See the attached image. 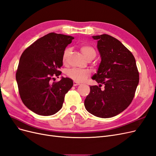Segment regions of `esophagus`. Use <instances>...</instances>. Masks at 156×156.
<instances>
[{
  "instance_id": "obj_1",
  "label": "esophagus",
  "mask_w": 156,
  "mask_h": 156,
  "mask_svg": "<svg viewBox=\"0 0 156 156\" xmlns=\"http://www.w3.org/2000/svg\"><path fill=\"white\" fill-rule=\"evenodd\" d=\"M79 84H80L79 83H78L77 81H73V86H74V87H76V86H78Z\"/></svg>"
}]
</instances>
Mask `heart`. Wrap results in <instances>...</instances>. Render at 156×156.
I'll return each instance as SVG.
<instances>
[{
  "instance_id": "heart-1",
  "label": "heart",
  "mask_w": 156,
  "mask_h": 156,
  "mask_svg": "<svg viewBox=\"0 0 156 156\" xmlns=\"http://www.w3.org/2000/svg\"><path fill=\"white\" fill-rule=\"evenodd\" d=\"M80 49L86 58H87L91 55L95 56V50L92 46H90L89 44H83L80 45ZM69 51H70L69 48H66L63 53L62 62L64 63L66 61V58L69 54ZM90 71L89 69H80L73 68L72 69H69L67 72V76L69 78L72 79L73 80H76L77 82L84 81V80L87 79V78L90 76Z\"/></svg>"
}]
</instances>
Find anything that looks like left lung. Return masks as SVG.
Wrapping results in <instances>:
<instances>
[{
    "label": "left lung",
    "instance_id": "1",
    "mask_svg": "<svg viewBox=\"0 0 156 156\" xmlns=\"http://www.w3.org/2000/svg\"><path fill=\"white\" fill-rule=\"evenodd\" d=\"M98 41L101 61L92 79L99 86H90L84 106L92 115L101 118L115 116L130 105L139 84V72L132 53L109 35L92 36ZM102 84L105 88L101 90Z\"/></svg>",
    "mask_w": 156,
    "mask_h": 156
}]
</instances>
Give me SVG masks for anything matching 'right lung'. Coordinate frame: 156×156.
<instances>
[{"mask_svg": "<svg viewBox=\"0 0 156 156\" xmlns=\"http://www.w3.org/2000/svg\"><path fill=\"white\" fill-rule=\"evenodd\" d=\"M73 37L50 33L37 40L21 55L16 80L24 105L35 114L48 116L59 111L65 94L73 84L68 77L58 82L62 55Z\"/></svg>", "mask_w": 156, "mask_h": 156, "instance_id": "right-lung-1", "label": "right lung"}]
</instances>
